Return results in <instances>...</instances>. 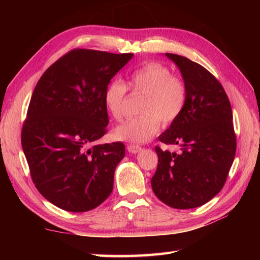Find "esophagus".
Here are the masks:
<instances>
[{"label": "esophagus", "mask_w": 260, "mask_h": 260, "mask_svg": "<svg viewBox=\"0 0 260 260\" xmlns=\"http://www.w3.org/2000/svg\"><path fill=\"white\" fill-rule=\"evenodd\" d=\"M128 151L132 154H137V153H140L141 151H142V147L139 146V145H136V144H129L127 146Z\"/></svg>", "instance_id": "esophagus-1"}]
</instances>
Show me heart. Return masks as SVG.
<instances>
[{"label": "heart", "mask_w": 260, "mask_h": 260, "mask_svg": "<svg viewBox=\"0 0 260 260\" xmlns=\"http://www.w3.org/2000/svg\"><path fill=\"white\" fill-rule=\"evenodd\" d=\"M128 86L133 93L144 94L141 115L128 119L115 130V136L125 141L143 143L151 140L160 128L175 122L183 113L187 89L181 78L160 62L149 61L128 75ZM128 86L121 80L109 82L104 91V103L116 120H121Z\"/></svg>", "instance_id": "b5f03b06"}]
</instances>
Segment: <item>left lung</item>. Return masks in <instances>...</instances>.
Here are the masks:
<instances>
[{
	"label": "left lung",
	"mask_w": 260,
	"mask_h": 260,
	"mask_svg": "<svg viewBox=\"0 0 260 260\" xmlns=\"http://www.w3.org/2000/svg\"><path fill=\"white\" fill-rule=\"evenodd\" d=\"M180 69L186 84L183 113L159 136L165 144L180 146V153L158 146V165L151 183L155 195L177 209L200 207L221 191L237 151L230 101L206 68L177 54L166 53Z\"/></svg>",
	"instance_id": "1"
}]
</instances>
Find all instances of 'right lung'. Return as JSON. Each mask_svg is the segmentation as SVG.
<instances>
[{
    "label": "right lung",
    "mask_w": 260,
    "mask_h": 260,
    "mask_svg": "<svg viewBox=\"0 0 260 260\" xmlns=\"http://www.w3.org/2000/svg\"><path fill=\"white\" fill-rule=\"evenodd\" d=\"M133 54L75 49L38 81L21 129V145L38 191L55 206L83 212L114 186L121 142L94 145L107 129L104 91Z\"/></svg>",
    "instance_id": "1"
}]
</instances>
